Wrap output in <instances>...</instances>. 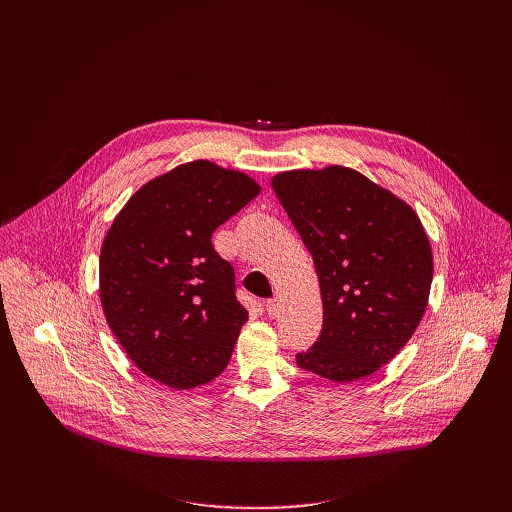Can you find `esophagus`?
<instances>
[{
    "mask_svg": "<svg viewBox=\"0 0 512 512\" xmlns=\"http://www.w3.org/2000/svg\"><path fill=\"white\" fill-rule=\"evenodd\" d=\"M265 310L269 314V318H275L279 314V300L277 298H271L265 302Z\"/></svg>",
    "mask_w": 512,
    "mask_h": 512,
    "instance_id": "obj_1",
    "label": "esophagus"
}]
</instances>
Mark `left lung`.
I'll return each mask as SVG.
<instances>
[{
    "instance_id": "8db88e82",
    "label": "left lung",
    "mask_w": 512,
    "mask_h": 512,
    "mask_svg": "<svg viewBox=\"0 0 512 512\" xmlns=\"http://www.w3.org/2000/svg\"><path fill=\"white\" fill-rule=\"evenodd\" d=\"M271 186L314 259L324 306L298 367L338 383L377 373L425 314L433 257L419 216L344 166L281 172Z\"/></svg>"
}]
</instances>
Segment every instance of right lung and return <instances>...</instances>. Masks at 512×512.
Here are the masks:
<instances>
[{
  "mask_svg": "<svg viewBox=\"0 0 512 512\" xmlns=\"http://www.w3.org/2000/svg\"><path fill=\"white\" fill-rule=\"evenodd\" d=\"M243 172L196 160L141 186L99 259L109 328L135 367L172 389L221 375L249 314L212 233L259 194Z\"/></svg>",
  "mask_w": 512,
  "mask_h": 512,
  "instance_id": "1",
  "label": "right lung"
}]
</instances>
